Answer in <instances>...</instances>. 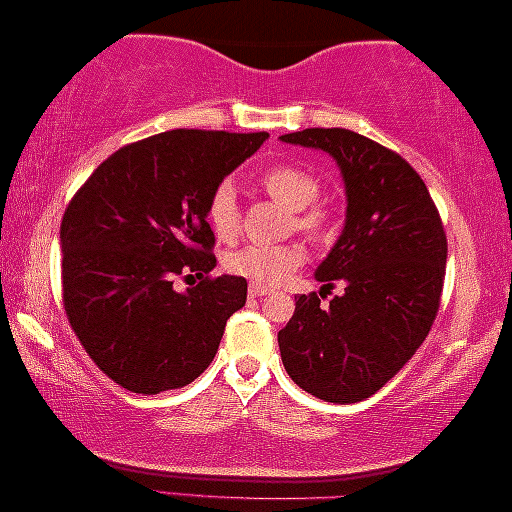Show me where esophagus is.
Segmentation results:
<instances>
[{"instance_id":"34e87169","label":"esophagus","mask_w":512,"mask_h":512,"mask_svg":"<svg viewBox=\"0 0 512 512\" xmlns=\"http://www.w3.org/2000/svg\"><path fill=\"white\" fill-rule=\"evenodd\" d=\"M268 293H270L268 286H263V284H254V282L249 284V296H251V298H258V296H268Z\"/></svg>"}]
</instances>
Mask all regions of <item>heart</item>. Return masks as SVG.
I'll return each instance as SVG.
<instances>
[{"instance_id":"obj_1","label":"heart","mask_w":512,"mask_h":512,"mask_svg":"<svg viewBox=\"0 0 512 512\" xmlns=\"http://www.w3.org/2000/svg\"><path fill=\"white\" fill-rule=\"evenodd\" d=\"M258 184L272 200L291 209L289 230L310 237H324L333 230V209L319 202L321 181L312 170L296 163H277L258 177ZM207 221L221 242H233L242 230V214L235 186L221 181L207 200ZM305 263V249L298 242L247 244L223 258L228 272L251 279L254 284H279Z\"/></svg>"}]
</instances>
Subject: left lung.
Masks as SVG:
<instances>
[{
  "mask_svg": "<svg viewBox=\"0 0 512 512\" xmlns=\"http://www.w3.org/2000/svg\"><path fill=\"white\" fill-rule=\"evenodd\" d=\"M338 163L347 193L342 235L314 272L319 293L298 296L279 331L286 373L328 403L380 391L429 335L443 293L447 237L429 188L396 151L345 128L279 137ZM335 281L346 293L320 305Z\"/></svg>",
  "mask_w": 512,
  "mask_h": 512,
  "instance_id": "8db88e82",
  "label": "left lung"
}]
</instances>
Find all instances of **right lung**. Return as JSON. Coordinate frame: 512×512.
<instances>
[{
  "mask_svg": "<svg viewBox=\"0 0 512 512\" xmlns=\"http://www.w3.org/2000/svg\"><path fill=\"white\" fill-rule=\"evenodd\" d=\"M268 132L170 130L123 146L90 174L60 226L62 303L95 366L123 389L191 384L247 303V279L209 277L207 200ZM201 282L181 294L173 277Z\"/></svg>",
  "mask_w": 512,
  "mask_h": 512,
  "instance_id": "right-lung-1",
  "label": "right lung"
}]
</instances>
